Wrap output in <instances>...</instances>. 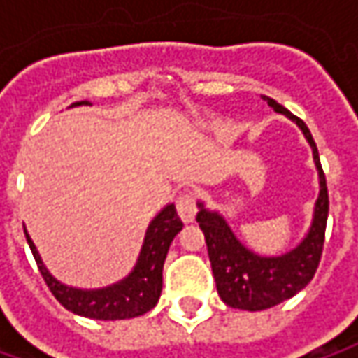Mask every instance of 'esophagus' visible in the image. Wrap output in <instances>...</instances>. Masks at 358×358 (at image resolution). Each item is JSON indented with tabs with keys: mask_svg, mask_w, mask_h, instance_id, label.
I'll list each match as a JSON object with an SVG mask.
<instances>
[{
	"mask_svg": "<svg viewBox=\"0 0 358 358\" xmlns=\"http://www.w3.org/2000/svg\"><path fill=\"white\" fill-rule=\"evenodd\" d=\"M176 210L184 222H192L196 216V196L192 192L180 194L176 200Z\"/></svg>",
	"mask_w": 358,
	"mask_h": 358,
	"instance_id": "esophagus-1",
	"label": "esophagus"
}]
</instances>
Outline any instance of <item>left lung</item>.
<instances>
[{
  "mask_svg": "<svg viewBox=\"0 0 358 358\" xmlns=\"http://www.w3.org/2000/svg\"><path fill=\"white\" fill-rule=\"evenodd\" d=\"M262 100H266L274 112L290 117L303 130L304 138L313 148L315 166L319 170L320 192L306 236L296 248L288 250L287 255L280 257L255 255L234 236L228 222L218 212H210L204 208L202 202H198L200 212L196 214V222L200 224L206 238L216 290L228 306L252 310V313L285 303L313 280L315 272L319 268L320 255L324 246L327 216H329V190H327V180L313 134L303 120L290 114L285 106L266 96H262Z\"/></svg>",
  "mask_w": 358,
  "mask_h": 358,
  "instance_id": "left-lung-1",
  "label": "left lung"
}]
</instances>
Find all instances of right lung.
<instances>
[{
  "instance_id": "add662e5",
  "label": "right lung",
  "mask_w": 358,
  "mask_h": 358,
  "mask_svg": "<svg viewBox=\"0 0 358 358\" xmlns=\"http://www.w3.org/2000/svg\"><path fill=\"white\" fill-rule=\"evenodd\" d=\"M90 101H76L73 106H87ZM182 220L174 204H168L166 208L150 222L146 230V238L142 244L138 262L134 271L116 285L96 290H82L62 285L55 280L41 262L38 248L29 238L27 230L24 228L27 244L31 248V255L38 262V268L45 280L48 288L52 290L55 299L64 308L71 310L73 315L87 317L96 320H124L140 317L152 310L162 292V268L168 248L174 241V236L182 230Z\"/></svg>"
}]
</instances>
